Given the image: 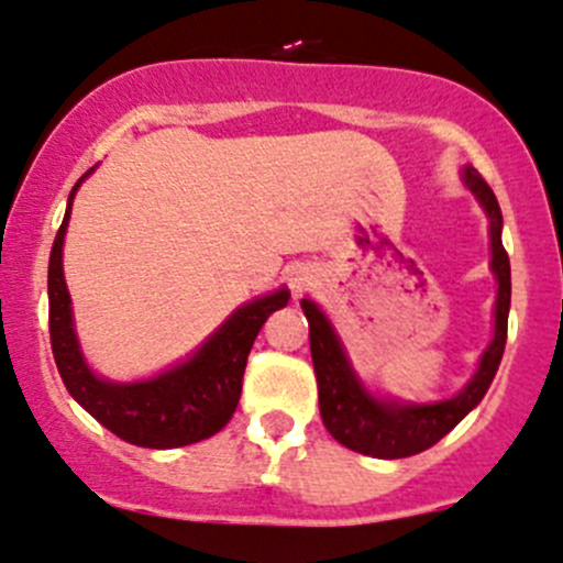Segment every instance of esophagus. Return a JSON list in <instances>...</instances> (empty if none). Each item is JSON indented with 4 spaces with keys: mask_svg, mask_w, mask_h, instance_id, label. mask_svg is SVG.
<instances>
[{
    "mask_svg": "<svg viewBox=\"0 0 563 563\" xmlns=\"http://www.w3.org/2000/svg\"><path fill=\"white\" fill-rule=\"evenodd\" d=\"M286 280H288V286H291L294 294H302L305 288L310 286V280H313V272H310L308 266H291Z\"/></svg>",
    "mask_w": 563,
    "mask_h": 563,
    "instance_id": "obj_1",
    "label": "esophagus"
}]
</instances>
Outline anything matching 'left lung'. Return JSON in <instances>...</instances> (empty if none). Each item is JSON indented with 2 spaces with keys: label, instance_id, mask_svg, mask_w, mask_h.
I'll use <instances>...</instances> for the list:
<instances>
[{
  "label": "left lung",
  "instance_id": "left-lung-1",
  "mask_svg": "<svg viewBox=\"0 0 563 563\" xmlns=\"http://www.w3.org/2000/svg\"><path fill=\"white\" fill-rule=\"evenodd\" d=\"M463 181L490 220V269L498 280L496 297V332L490 345L482 354L474 378L465 384L450 400L439 402H397L378 400L362 387L356 373L351 371L349 356L334 334L332 323L318 310L316 302L302 299V310L310 323V354H313L316 382H318V408L321 419L334 441L362 455L397 460L411 457L417 452L430 450L439 444L446 433L471 411L479 406L487 387L496 378L501 365L504 345H507V318L509 299H512V275H509V255L501 245V207L496 192L490 190L476 168H463Z\"/></svg>",
  "mask_w": 563,
  "mask_h": 563
}]
</instances>
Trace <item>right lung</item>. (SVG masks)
Here are the masks:
<instances>
[{
	"mask_svg": "<svg viewBox=\"0 0 563 563\" xmlns=\"http://www.w3.org/2000/svg\"><path fill=\"white\" fill-rule=\"evenodd\" d=\"M92 172H87V176ZM81 181L84 179H78L70 190L65 220L56 231L48 261L51 351H54L62 382L76 397L78 406L87 408L103 428L128 444L174 450V446L196 444L220 433L234 417L236 402H240L242 376H245L255 334L275 310L286 308L291 294L280 288L269 297L242 305L190 360L161 376L135 384H113L95 376L78 349L70 294H67L65 272H62L67 220H70L73 196Z\"/></svg>",
	"mask_w": 563,
	"mask_h": 563,
	"instance_id": "add662e5",
	"label": "right lung"
}]
</instances>
